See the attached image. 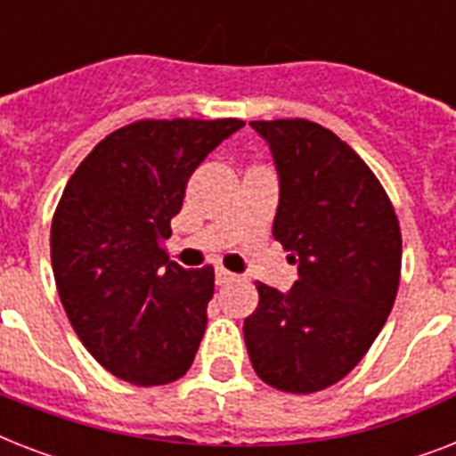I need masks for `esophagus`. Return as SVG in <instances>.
Listing matches in <instances>:
<instances>
[{
	"instance_id": "esophagus-1",
	"label": "esophagus",
	"mask_w": 456,
	"mask_h": 456,
	"mask_svg": "<svg viewBox=\"0 0 456 456\" xmlns=\"http://www.w3.org/2000/svg\"><path fill=\"white\" fill-rule=\"evenodd\" d=\"M215 281H217V286H227L232 284V281H236V274H232V272L224 270V267H217V270H215Z\"/></svg>"
}]
</instances>
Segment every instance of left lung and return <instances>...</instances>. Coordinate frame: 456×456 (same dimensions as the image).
Instances as JSON below:
<instances>
[{
    "mask_svg": "<svg viewBox=\"0 0 456 456\" xmlns=\"http://www.w3.org/2000/svg\"><path fill=\"white\" fill-rule=\"evenodd\" d=\"M279 177L272 234L298 265L291 291L257 281L243 322L250 364L267 386L317 393L364 357L400 284L403 236L388 196L357 153L310 120H253Z\"/></svg>",
    "mask_w": 456,
    "mask_h": 456,
    "instance_id": "obj_1",
    "label": "left lung"
}]
</instances>
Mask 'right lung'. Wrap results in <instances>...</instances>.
Wrapping results in <instances>:
<instances>
[{
    "label": "right lung",
    "mask_w": 456,
    "mask_h": 456,
    "mask_svg": "<svg viewBox=\"0 0 456 456\" xmlns=\"http://www.w3.org/2000/svg\"><path fill=\"white\" fill-rule=\"evenodd\" d=\"M243 120H139L99 142L63 189L52 267L82 346L134 386H165L191 367L215 291L213 267L165 256L186 182Z\"/></svg>",
    "instance_id": "add662e5"
}]
</instances>
